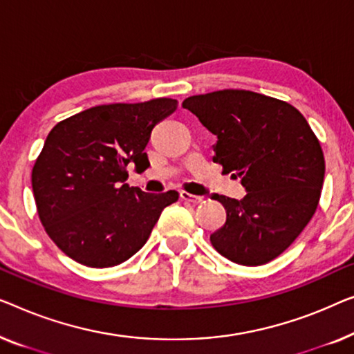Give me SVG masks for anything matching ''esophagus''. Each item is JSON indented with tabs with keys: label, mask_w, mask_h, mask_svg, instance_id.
I'll return each mask as SVG.
<instances>
[{
	"label": "esophagus",
	"mask_w": 354,
	"mask_h": 354,
	"mask_svg": "<svg viewBox=\"0 0 354 354\" xmlns=\"http://www.w3.org/2000/svg\"><path fill=\"white\" fill-rule=\"evenodd\" d=\"M180 198L183 201H187L189 204H201L204 201L203 196H196V194H189L188 192H180Z\"/></svg>",
	"instance_id": "1"
}]
</instances>
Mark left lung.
<instances>
[{
  "label": "left lung",
  "mask_w": 354,
  "mask_h": 354,
  "mask_svg": "<svg viewBox=\"0 0 354 354\" xmlns=\"http://www.w3.org/2000/svg\"><path fill=\"white\" fill-rule=\"evenodd\" d=\"M183 109L217 137L214 162L234 172L248 194L223 204L227 222L211 234L234 263L263 265L283 254L313 217L324 182V155L304 115L288 102L252 91L193 95Z\"/></svg>",
  "instance_id": "1"
}]
</instances>
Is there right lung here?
Returning a JSON list of instances; mask_svg holds the SVG:
<instances>
[{"label": "right lung", "mask_w": 354, "mask_h": 354, "mask_svg": "<svg viewBox=\"0 0 354 354\" xmlns=\"http://www.w3.org/2000/svg\"><path fill=\"white\" fill-rule=\"evenodd\" d=\"M177 109L174 99L111 104L57 122L32 171L41 223L70 259L109 268L147 243L162 209L178 193L129 187L126 167L150 166L145 147L158 122Z\"/></svg>", "instance_id": "add662e5"}]
</instances>
